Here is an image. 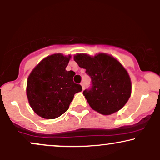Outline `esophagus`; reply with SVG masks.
I'll list each match as a JSON object with an SVG mask.
<instances>
[{"label":"esophagus","instance_id":"1","mask_svg":"<svg viewBox=\"0 0 160 160\" xmlns=\"http://www.w3.org/2000/svg\"><path fill=\"white\" fill-rule=\"evenodd\" d=\"M80 85H81V86H82V90H84V89H85V85H84L83 82H81V83H80Z\"/></svg>","mask_w":160,"mask_h":160}]
</instances>
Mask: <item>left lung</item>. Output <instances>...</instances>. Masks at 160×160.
Returning a JSON list of instances; mask_svg holds the SVG:
<instances>
[{
  "mask_svg": "<svg viewBox=\"0 0 160 160\" xmlns=\"http://www.w3.org/2000/svg\"><path fill=\"white\" fill-rule=\"evenodd\" d=\"M74 59L92 79V88L82 94L94 111L111 115L123 108L131 96L132 82L117 58L101 52L95 56L78 53Z\"/></svg>",
  "mask_w": 160,
  "mask_h": 160,
  "instance_id": "left-lung-1",
  "label": "left lung"
}]
</instances>
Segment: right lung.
I'll return each mask as SVG.
<instances>
[{
	"label": "right lung",
	"instance_id": "obj_1",
	"mask_svg": "<svg viewBox=\"0 0 160 160\" xmlns=\"http://www.w3.org/2000/svg\"><path fill=\"white\" fill-rule=\"evenodd\" d=\"M71 58L55 53L43 58L28 78L26 94L34 113L52 120L68 109L74 95L82 91L81 86L73 81L75 73L66 71Z\"/></svg>",
	"mask_w": 160,
	"mask_h": 160
}]
</instances>
